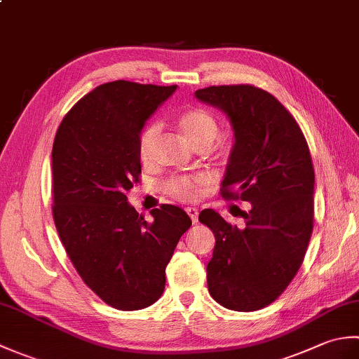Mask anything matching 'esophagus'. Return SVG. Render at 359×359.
<instances>
[{
    "label": "esophagus",
    "mask_w": 359,
    "mask_h": 359,
    "mask_svg": "<svg viewBox=\"0 0 359 359\" xmlns=\"http://www.w3.org/2000/svg\"><path fill=\"white\" fill-rule=\"evenodd\" d=\"M187 212H188V216L191 217V222H193V224L199 222V210H196V208H193V207H188V208H187Z\"/></svg>",
    "instance_id": "34e87169"
}]
</instances>
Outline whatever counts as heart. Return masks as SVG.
<instances>
[{
  "label": "heart",
  "mask_w": 359,
  "mask_h": 359,
  "mask_svg": "<svg viewBox=\"0 0 359 359\" xmlns=\"http://www.w3.org/2000/svg\"><path fill=\"white\" fill-rule=\"evenodd\" d=\"M179 129L194 149H208L219 135V123L210 112L201 108L185 111L177 120ZM160 135L157 125H148L139 135V157L143 163H151ZM207 184L202 175H177L166 182V191L175 199L194 201L199 197L201 187Z\"/></svg>",
  "instance_id": "heart-1"
}]
</instances>
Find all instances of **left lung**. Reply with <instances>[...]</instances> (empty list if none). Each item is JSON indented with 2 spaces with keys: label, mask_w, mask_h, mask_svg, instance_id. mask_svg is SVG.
<instances>
[{
  "label": "left lung",
  "mask_w": 359,
  "mask_h": 359,
  "mask_svg": "<svg viewBox=\"0 0 359 359\" xmlns=\"http://www.w3.org/2000/svg\"><path fill=\"white\" fill-rule=\"evenodd\" d=\"M194 95L225 112L231 123L234 143L222 196L251 203L242 228L215 210L199 215L216 238L208 290L225 309L255 311L280 296L306 256L315 193L309 144L292 114L266 90L210 86Z\"/></svg>",
  "instance_id": "obj_1"
}]
</instances>
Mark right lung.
<instances>
[{
    "instance_id": "right-lung-1",
    "label": "right lung",
    "mask_w": 359,
    "mask_h": 359,
    "mask_svg": "<svg viewBox=\"0 0 359 359\" xmlns=\"http://www.w3.org/2000/svg\"><path fill=\"white\" fill-rule=\"evenodd\" d=\"M177 86L117 80L97 86L66 114L53 140V220L85 284L117 310H140L165 290V269L187 212L162 205L152 222L126 193L142 172L139 135Z\"/></svg>"
}]
</instances>
